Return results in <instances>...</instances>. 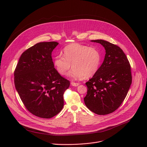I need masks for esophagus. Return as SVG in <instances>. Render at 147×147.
<instances>
[{
    "label": "esophagus",
    "mask_w": 147,
    "mask_h": 147,
    "mask_svg": "<svg viewBox=\"0 0 147 147\" xmlns=\"http://www.w3.org/2000/svg\"><path fill=\"white\" fill-rule=\"evenodd\" d=\"M71 86H74V87H77L78 86H79L80 84H79V83H77V82H71Z\"/></svg>",
    "instance_id": "esophagus-1"
}]
</instances>
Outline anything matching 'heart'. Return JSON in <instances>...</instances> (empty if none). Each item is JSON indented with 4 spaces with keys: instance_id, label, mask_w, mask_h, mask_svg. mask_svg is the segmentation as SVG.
<instances>
[{
    "instance_id": "heart-1",
    "label": "heart",
    "mask_w": 147,
    "mask_h": 147,
    "mask_svg": "<svg viewBox=\"0 0 147 147\" xmlns=\"http://www.w3.org/2000/svg\"><path fill=\"white\" fill-rule=\"evenodd\" d=\"M63 55L54 57V66L60 75H65L71 67L68 76L71 78H88L96 74L101 61V54L94 47L78 43L68 45L63 49Z\"/></svg>"
}]
</instances>
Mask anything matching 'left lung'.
I'll return each instance as SVG.
<instances>
[{
  "mask_svg": "<svg viewBox=\"0 0 147 147\" xmlns=\"http://www.w3.org/2000/svg\"><path fill=\"white\" fill-rule=\"evenodd\" d=\"M91 41L101 44L106 54L96 74L86 83L84 100L91 111L105 115L115 111L126 96L132 82L131 66L118 46L102 39Z\"/></svg>",
  "mask_w": 147,
  "mask_h": 147,
  "instance_id": "1",
  "label": "left lung"
}]
</instances>
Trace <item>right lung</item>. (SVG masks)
<instances>
[{"label": "right lung", "instance_id": "right-lung-1", "mask_svg": "<svg viewBox=\"0 0 147 147\" xmlns=\"http://www.w3.org/2000/svg\"><path fill=\"white\" fill-rule=\"evenodd\" d=\"M57 42H39L21 55L14 70L16 89L26 109L32 115L49 119L63 108V94L70 81L54 67L52 58Z\"/></svg>", "mask_w": 147, "mask_h": 147}]
</instances>
